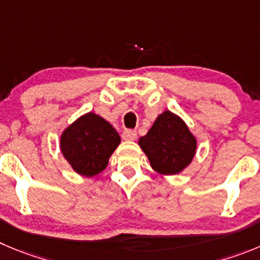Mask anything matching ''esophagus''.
<instances>
[{
    "label": "esophagus",
    "mask_w": 260,
    "mask_h": 260,
    "mask_svg": "<svg viewBox=\"0 0 260 260\" xmlns=\"http://www.w3.org/2000/svg\"><path fill=\"white\" fill-rule=\"evenodd\" d=\"M136 137H137V132L133 129H125L124 132L122 133V138L125 140V141H133Z\"/></svg>",
    "instance_id": "1"
}]
</instances>
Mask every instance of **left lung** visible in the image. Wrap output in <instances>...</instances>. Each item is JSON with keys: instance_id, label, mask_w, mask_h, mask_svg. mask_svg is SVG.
I'll use <instances>...</instances> for the list:
<instances>
[{"instance_id": "1", "label": "left lung", "mask_w": 260, "mask_h": 260, "mask_svg": "<svg viewBox=\"0 0 260 260\" xmlns=\"http://www.w3.org/2000/svg\"><path fill=\"white\" fill-rule=\"evenodd\" d=\"M138 144L147 155L152 169L161 174H177L191 163L196 140L179 116L171 111L160 114Z\"/></svg>"}]
</instances>
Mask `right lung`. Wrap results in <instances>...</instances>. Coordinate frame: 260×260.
I'll use <instances>...</instances> for the list:
<instances>
[{
	"label": "right lung",
	"instance_id": "add662e5",
	"mask_svg": "<svg viewBox=\"0 0 260 260\" xmlns=\"http://www.w3.org/2000/svg\"><path fill=\"white\" fill-rule=\"evenodd\" d=\"M120 144L115 128L93 113L82 115L62 132L60 146L77 173L86 177L106 168L109 157Z\"/></svg>",
	"mask_w": 260,
	"mask_h": 260
}]
</instances>
